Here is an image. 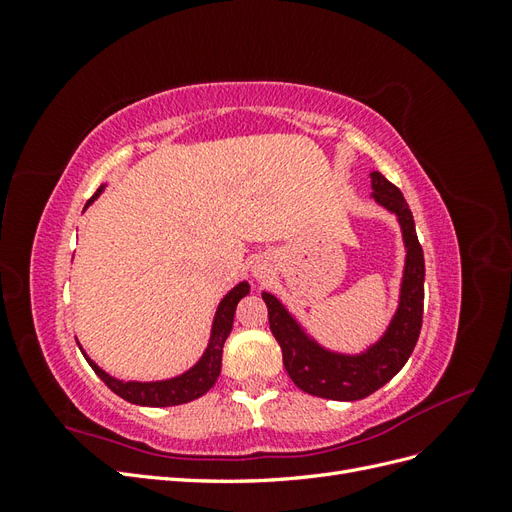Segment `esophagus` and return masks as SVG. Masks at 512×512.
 <instances>
[{"mask_svg": "<svg viewBox=\"0 0 512 512\" xmlns=\"http://www.w3.org/2000/svg\"><path fill=\"white\" fill-rule=\"evenodd\" d=\"M254 275L258 277V280H265V271L262 269H254Z\"/></svg>", "mask_w": 512, "mask_h": 512, "instance_id": "esophagus-1", "label": "esophagus"}]
</instances>
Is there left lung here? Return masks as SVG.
Listing matches in <instances>:
<instances>
[{
  "mask_svg": "<svg viewBox=\"0 0 512 512\" xmlns=\"http://www.w3.org/2000/svg\"><path fill=\"white\" fill-rule=\"evenodd\" d=\"M369 177L371 190H374L371 198L382 209L395 213L406 245L399 303L378 342L359 354L333 352L320 346L280 299L271 292H262L269 309V327L282 348L284 367L292 382L309 395L335 401L363 399L389 382L410 359L423 324L425 258L416 237L412 211L404 194L382 173L374 170Z\"/></svg>",
  "mask_w": 512,
  "mask_h": 512,
  "instance_id": "left-lung-1",
  "label": "left lung"
}]
</instances>
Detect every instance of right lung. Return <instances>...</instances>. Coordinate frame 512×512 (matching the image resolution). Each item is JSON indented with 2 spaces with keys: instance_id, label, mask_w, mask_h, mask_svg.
I'll list each match as a JSON object with an SVG mask.
<instances>
[{
  "instance_id": "obj_1",
  "label": "right lung",
  "mask_w": 512,
  "mask_h": 512,
  "mask_svg": "<svg viewBox=\"0 0 512 512\" xmlns=\"http://www.w3.org/2000/svg\"><path fill=\"white\" fill-rule=\"evenodd\" d=\"M102 190H104V185H100L98 192L87 200L85 207L94 203V200L102 194ZM247 292H250V284L239 282L220 301L218 312H215V316H213L211 337H209V344H207L203 356H200L194 367H190L188 371H183L181 376L168 378V380H156V382H134V380L123 382V380L108 376L102 367H98L94 361L89 359L81 346L79 348L85 354V359L91 365V369L96 371L98 378L108 386V389H111L115 395H119L121 399L130 401V404L149 406V408H166V406L188 404V401H192V399L203 397L215 384V380H218L220 369H222L224 342H226V337L230 335L232 320H235L237 303L245 297ZM76 344H79V342H76Z\"/></svg>"
}]
</instances>
